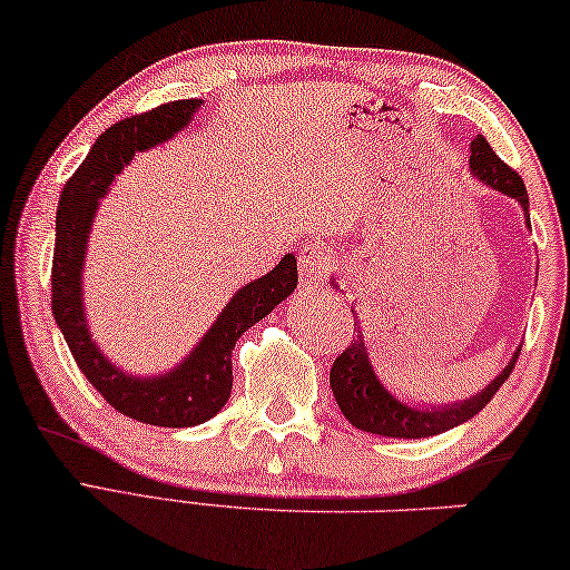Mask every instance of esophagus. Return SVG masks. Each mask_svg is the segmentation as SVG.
Segmentation results:
<instances>
[{"label": "esophagus", "instance_id": "esophagus-1", "mask_svg": "<svg viewBox=\"0 0 570 570\" xmlns=\"http://www.w3.org/2000/svg\"><path fill=\"white\" fill-rule=\"evenodd\" d=\"M301 279L306 287H322L324 277L332 267V250L327 246H320V243H312L301 250Z\"/></svg>", "mask_w": 570, "mask_h": 570}]
</instances>
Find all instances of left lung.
I'll use <instances>...</instances> for the list:
<instances>
[{"mask_svg":"<svg viewBox=\"0 0 570 570\" xmlns=\"http://www.w3.org/2000/svg\"><path fill=\"white\" fill-rule=\"evenodd\" d=\"M469 169L479 183L490 186L492 190H500L502 196L515 198L521 206L523 217H527V227L531 230L529 219V194L519 173H513L511 167L502 161L498 154L492 151V146L487 144V138L476 136L471 140V157ZM332 287H340L332 279ZM519 358V351L513 353L508 366L487 384L484 390H479L476 395L465 397V401L455 403H403L395 393H390L384 387L380 376H376L372 358H368V348L364 332L353 335V343L335 358L330 372V387L332 395L343 411V416L351 421L353 426L361 432L380 434V438H397V440H421L432 438V434H442L453 426L463 424V421L474 419L487 403L492 401V395L502 387V382L508 380Z\"/></svg>","mask_w":570,"mask_h":570,"instance_id":"1","label":"left lung"}]
</instances>
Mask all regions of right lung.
<instances>
[{"mask_svg": "<svg viewBox=\"0 0 570 570\" xmlns=\"http://www.w3.org/2000/svg\"><path fill=\"white\" fill-rule=\"evenodd\" d=\"M204 99L169 101L151 112L115 122L94 140L78 173L65 183L57 209L51 258V314L86 380L125 416L154 426H196L217 416L233 390V348L238 337L298 285V262L285 254L264 277L238 287L188 356L161 374H132L109 361L91 337L83 301V269L101 198L138 151L167 144L186 130Z\"/></svg>", "mask_w": 570, "mask_h": 570, "instance_id": "add662e5", "label": "right lung"}]
</instances>
